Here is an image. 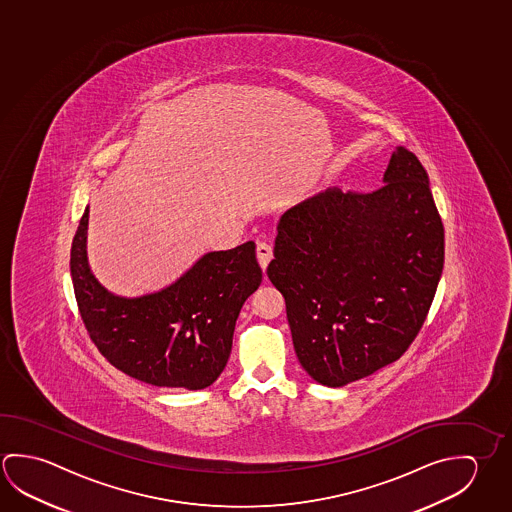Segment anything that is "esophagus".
I'll list each match as a JSON object with an SVG mask.
<instances>
[{
	"label": "esophagus",
	"instance_id": "esophagus-1",
	"mask_svg": "<svg viewBox=\"0 0 512 512\" xmlns=\"http://www.w3.org/2000/svg\"><path fill=\"white\" fill-rule=\"evenodd\" d=\"M271 259H273V248L268 243L257 244V260H259L260 268H268Z\"/></svg>",
	"mask_w": 512,
	"mask_h": 512
}]
</instances>
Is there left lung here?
I'll return each instance as SVG.
<instances>
[{"mask_svg":"<svg viewBox=\"0 0 512 512\" xmlns=\"http://www.w3.org/2000/svg\"><path fill=\"white\" fill-rule=\"evenodd\" d=\"M277 230L268 277L310 377L341 387L398 361L443 273V221L418 157L398 146L377 191L332 187L287 210Z\"/></svg>","mask_w":512,"mask_h":512,"instance_id":"obj_1","label":"left lung"}]
</instances>
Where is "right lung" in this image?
<instances>
[{"label": "right lung", "mask_w": 512, "mask_h": 512, "mask_svg": "<svg viewBox=\"0 0 512 512\" xmlns=\"http://www.w3.org/2000/svg\"><path fill=\"white\" fill-rule=\"evenodd\" d=\"M89 207L71 244V278L89 337L128 377L157 387L205 389L232 352L235 321L257 291L262 269L255 243L205 253L159 293L123 298L96 280L87 260Z\"/></svg>", "instance_id": "1"}]
</instances>
